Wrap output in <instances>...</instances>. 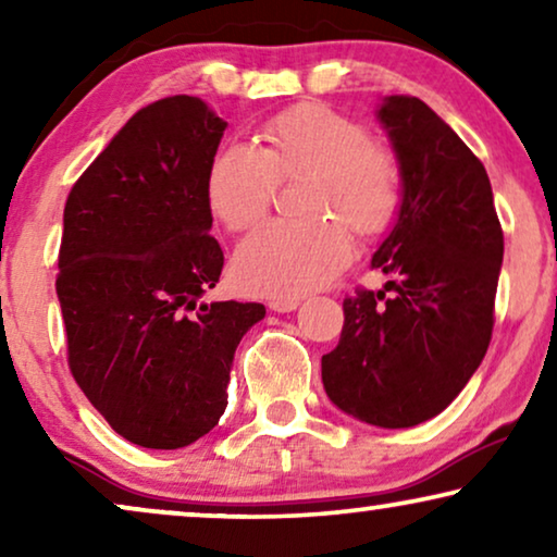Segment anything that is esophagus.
Returning a JSON list of instances; mask_svg holds the SVG:
<instances>
[{
  "label": "esophagus",
  "mask_w": 557,
  "mask_h": 557,
  "mask_svg": "<svg viewBox=\"0 0 557 557\" xmlns=\"http://www.w3.org/2000/svg\"><path fill=\"white\" fill-rule=\"evenodd\" d=\"M269 309L278 311V314H288V311L299 309V299H271Z\"/></svg>",
  "instance_id": "obj_1"
}]
</instances>
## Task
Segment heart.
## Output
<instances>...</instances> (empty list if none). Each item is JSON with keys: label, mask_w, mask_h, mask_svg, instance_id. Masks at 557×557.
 <instances>
[{"label": "heart", "mask_w": 557, "mask_h": 557, "mask_svg": "<svg viewBox=\"0 0 557 557\" xmlns=\"http://www.w3.org/2000/svg\"><path fill=\"white\" fill-rule=\"evenodd\" d=\"M307 177L301 215L248 235L233 271L250 294L299 299L330 284L349 258L347 227L370 238L391 225L400 205L403 172L368 128L324 103H299L263 124L261 147L220 144L208 164L205 195L227 231H248L271 210L278 182Z\"/></svg>", "instance_id": "obj_1"}]
</instances>
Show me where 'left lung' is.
Wrapping results in <instances>:
<instances>
[{
  "label": "left lung",
  "instance_id": "8db88e82",
  "mask_svg": "<svg viewBox=\"0 0 557 557\" xmlns=\"http://www.w3.org/2000/svg\"><path fill=\"white\" fill-rule=\"evenodd\" d=\"M377 121L403 172L398 218L372 256L391 281L342 304L322 383L357 421L410 429L438 416L484 360L505 235L484 164L436 111L385 96Z\"/></svg>",
  "mask_w": 557,
  "mask_h": 557
}]
</instances>
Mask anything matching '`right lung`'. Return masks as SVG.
<instances>
[{
	"mask_svg": "<svg viewBox=\"0 0 557 557\" xmlns=\"http://www.w3.org/2000/svg\"><path fill=\"white\" fill-rule=\"evenodd\" d=\"M225 126L202 98L149 103L65 202L55 288L67 364L111 429L144 448L215 429L235 347L265 317L263 304L202 301L223 271L205 177Z\"/></svg>",
	"mask_w": 557,
	"mask_h": 557,
	"instance_id": "obj_1",
	"label": "right lung"
}]
</instances>
